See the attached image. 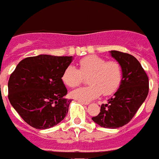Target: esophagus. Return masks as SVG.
Returning <instances> with one entry per match:
<instances>
[{
  "label": "esophagus",
  "mask_w": 159,
  "mask_h": 159,
  "mask_svg": "<svg viewBox=\"0 0 159 159\" xmlns=\"http://www.w3.org/2000/svg\"><path fill=\"white\" fill-rule=\"evenodd\" d=\"M78 102H79L80 103H82V104H84V105H88V104H89V102H83V101H79V100H78Z\"/></svg>",
  "instance_id": "1"
}]
</instances>
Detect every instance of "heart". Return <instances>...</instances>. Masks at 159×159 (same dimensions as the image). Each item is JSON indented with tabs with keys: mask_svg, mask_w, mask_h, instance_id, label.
<instances>
[{
	"mask_svg": "<svg viewBox=\"0 0 159 159\" xmlns=\"http://www.w3.org/2000/svg\"><path fill=\"white\" fill-rule=\"evenodd\" d=\"M123 77L122 66L116 61H107L98 56H88L79 61V68L69 65L63 71L61 79L69 88H75L88 79V87L71 91V96L79 101L89 102L102 93L109 96L119 88Z\"/></svg>",
	"mask_w": 159,
	"mask_h": 159,
	"instance_id": "1",
	"label": "heart"
}]
</instances>
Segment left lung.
I'll use <instances>...</instances> for the list:
<instances>
[{
	"label": "left lung",
	"instance_id": "obj_1",
	"mask_svg": "<svg viewBox=\"0 0 159 159\" xmlns=\"http://www.w3.org/2000/svg\"><path fill=\"white\" fill-rule=\"evenodd\" d=\"M110 53L122 66L123 78L118 90L106 104H102L99 114L92 119L101 127L113 129L126 125L134 117L148 94L149 82L133 56L118 51Z\"/></svg>",
	"mask_w": 159,
	"mask_h": 159
}]
</instances>
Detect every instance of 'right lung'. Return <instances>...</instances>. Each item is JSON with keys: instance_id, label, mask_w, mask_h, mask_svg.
Masks as SVG:
<instances>
[{"instance_id": "1", "label": "right lung", "mask_w": 159, "mask_h": 159, "mask_svg": "<svg viewBox=\"0 0 159 159\" xmlns=\"http://www.w3.org/2000/svg\"><path fill=\"white\" fill-rule=\"evenodd\" d=\"M72 57L39 55L21 60L10 76L8 98L27 124L36 129L54 127L68 112L71 100L61 76Z\"/></svg>"}]
</instances>
